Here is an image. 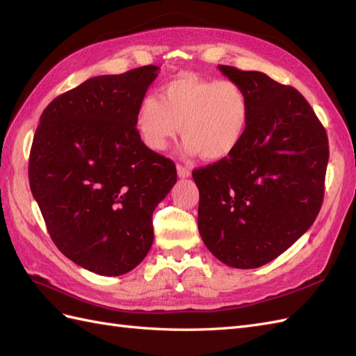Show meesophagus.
<instances>
[{"label":"esophagus","mask_w":356,"mask_h":356,"mask_svg":"<svg viewBox=\"0 0 356 356\" xmlns=\"http://www.w3.org/2000/svg\"><path fill=\"white\" fill-rule=\"evenodd\" d=\"M177 172H178L179 178H188L190 174H191L190 169L186 168V166H182V165H177Z\"/></svg>","instance_id":"esophagus-1"}]
</instances>
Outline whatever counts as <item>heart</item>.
<instances>
[{
  "mask_svg": "<svg viewBox=\"0 0 356 356\" xmlns=\"http://www.w3.org/2000/svg\"><path fill=\"white\" fill-rule=\"evenodd\" d=\"M250 114V98L241 84L186 74L166 83L160 99L144 96L134 123L138 136L153 152H163L182 134L186 154L221 160L242 143Z\"/></svg>",
  "mask_w": 356,
  "mask_h": 356,
  "instance_id": "heart-1",
  "label": "heart"
}]
</instances>
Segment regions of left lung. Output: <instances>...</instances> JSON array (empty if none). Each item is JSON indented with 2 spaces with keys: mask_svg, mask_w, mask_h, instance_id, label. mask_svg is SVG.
I'll use <instances>...</instances> for the list:
<instances>
[{
  "mask_svg": "<svg viewBox=\"0 0 356 356\" xmlns=\"http://www.w3.org/2000/svg\"><path fill=\"white\" fill-rule=\"evenodd\" d=\"M218 70L251 104L239 147L193 170L199 233L220 261L255 268L285 252L316 220L324 199L328 138L298 90L264 72Z\"/></svg>",
  "mask_w": 356,
  "mask_h": 356,
  "instance_id": "1",
  "label": "left lung"
}]
</instances>
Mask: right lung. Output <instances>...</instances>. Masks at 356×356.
Segmentation results:
<instances>
[{"instance_id":"obj_1","label":"right lung","mask_w":356,"mask_h":356,"mask_svg":"<svg viewBox=\"0 0 356 356\" xmlns=\"http://www.w3.org/2000/svg\"><path fill=\"white\" fill-rule=\"evenodd\" d=\"M159 67L98 75L53 99L29 154V186L51 241L71 261L120 276L153 245V211L177 182L174 161L145 147L136 106Z\"/></svg>"}]
</instances>
